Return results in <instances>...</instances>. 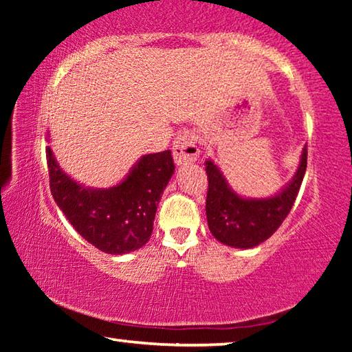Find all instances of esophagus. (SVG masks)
<instances>
[{
    "label": "esophagus",
    "instance_id": "34e87169",
    "mask_svg": "<svg viewBox=\"0 0 352 352\" xmlns=\"http://www.w3.org/2000/svg\"><path fill=\"white\" fill-rule=\"evenodd\" d=\"M199 147L195 136L189 132H184L177 136V140L172 144V155L177 166H186L199 158Z\"/></svg>",
    "mask_w": 352,
    "mask_h": 352
}]
</instances>
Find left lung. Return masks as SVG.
Listing matches in <instances>:
<instances>
[{
	"label": "left lung",
	"instance_id": "left-lung-1",
	"mask_svg": "<svg viewBox=\"0 0 352 352\" xmlns=\"http://www.w3.org/2000/svg\"><path fill=\"white\" fill-rule=\"evenodd\" d=\"M206 219L212 236L234 248H253L269 239L281 226L295 204L307 168V144L292 180L275 195L264 199L242 197L226 182L212 160H206Z\"/></svg>",
	"mask_w": 352,
	"mask_h": 352
}]
</instances>
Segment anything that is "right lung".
I'll list each match as a JSON object with an SVG mask.
<instances>
[{
  "mask_svg": "<svg viewBox=\"0 0 352 352\" xmlns=\"http://www.w3.org/2000/svg\"><path fill=\"white\" fill-rule=\"evenodd\" d=\"M46 160L52 197L83 239L109 254L135 252L151 239L157 206L175 170L170 151L142 155L111 188L76 182L62 170L50 146Z\"/></svg>",
  "mask_w": 352,
  "mask_h": 352,
  "instance_id": "obj_1",
  "label": "right lung"
}]
</instances>
